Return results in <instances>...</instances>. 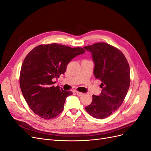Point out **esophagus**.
Masks as SVG:
<instances>
[{"instance_id": "esophagus-1", "label": "esophagus", "mask_w": 151, "mask_h": 151, "mask_svg": "<svg viewBox=\"0 0 151 151\" xmlns=\"http://www.w3.org/2000/svg\"><path fill=\"white\" fill-rule=\"evenodd\" d=\"M76 93L77 94V96H83L84 94L83 93H81V92H79V91H76Z\"/></svg>"}]
</instances>
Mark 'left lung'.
<instances>
[{"label":"left lung","instance_id":"obj_1","mask_svg":"<svg viewBox=\"0 0 151 151\" xmlns=\"http://www.w3.org/2000/svg\"><path fill=\"white\" fill-rule=\"evenodd\" d=\"M92 54L94 75L101 80V93L93 95V101L85 109L90 115L104 119L121 106L130 83V67L123 53L106 43L84 47Z\"/></svg>","mask_w":151,"mask_h":151}]
</instances>
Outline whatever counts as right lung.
<instances>
[{
	"mask_svg": "<svg viewBox=\"0 0 151 151\" xmlns=\"http://www.w3.org/2000/svg\"><path fill=\"white\" fill-rule=\"evenodd\" d=\"M80 47L71 48L57 43L41 45L27 55L21 67L19 83L22 95L29 108L44 119H51L60 114L70 91L53 84L66 71L73 58L83 54Z\"/></svg>",
	"mask_w": 151,
	"mask_h": 151,
	"instance_id": "add662e5",
	"label": "right lung"
}]
</instances>
